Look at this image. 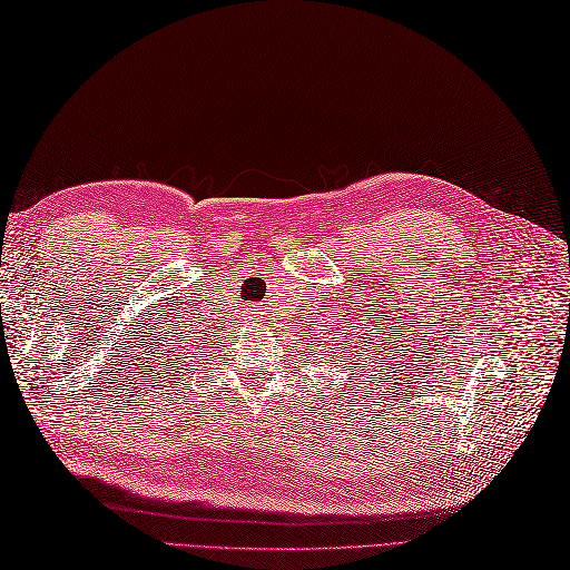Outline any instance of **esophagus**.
I'll return each instance as SVG.
<instances>
[{
    "instance_id": "1",
    "label": "esophagus",
    "mask_w": 570,
    "mask_h": 570,
    "mask_svg": "<svg viewBox=\"0 0 570 570\" xmlns=\"http://www.w3.org/2000/svg\"><path fill=\"white\" fill-rule=\"evenodd\" d=\"M257 311H259V308H254V316H252V311H249V321H252V323H254V325H257V328H259V318H257Z\"/></svg>"
}]
</instances>
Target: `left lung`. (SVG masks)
I'll return each instance as SVG.
<instances>
[{
	"label": "left lung",
	"mask_w": 570,
	"mask_h": 570,
	"mask_svg": "<svg viewBox=\"0 0 570 570\" xmlns=\"http://www.w3.org/2000/svg\"><path fill=\"white\" fill-rule=\"evenodd\" d=\"M353 331H355V325H353ZM347 335H350V333H347ZM333 343H335V341H333ZM362 343H365V341H362ZM341 345H345V347H347V345H350V337H343ZM355 347H360V345H355ZM331 350H337V347H331ZM362 353L367 355V347H362ZM355 355H357V357H362V355L357 353V350H355ZM362 360H365V357H362ZM341 362H347V360H341ZM353 362H355V365H357V360H353ZM333 365H335V360H333Z\"/></svg>",
	"instance_id": "1"
}]
</instances>
